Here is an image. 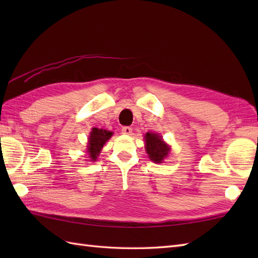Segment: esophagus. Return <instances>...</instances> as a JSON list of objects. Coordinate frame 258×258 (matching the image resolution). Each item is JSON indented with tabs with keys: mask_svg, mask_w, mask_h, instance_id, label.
I'll return each instance as SVG.
<instances>
[{
	"mask_svg": "<svg viewBox=\"0 0 258 258\" xmlns=\"http://www.w3.org/2000/svg\"><path fill=\"white\" fill-rule=\"evenodd\" d=\"M133 132V128L130 127V126H123L122 127V133L126 134V135H131Z\"/></svg>",
	"mask_w": 258,
	"mask_h": 258,
	"instance_id": "1",
	"label": "esophagus"
}]
</instances>
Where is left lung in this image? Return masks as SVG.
<instances>
[{
  "instance_id": "8db88e82",
  "label": "left lung",
  "mask_w": 258,
  "mask_h": 258,
  "mask_svg": "<svg viewBox=\"0 0 258 258\" xmlns=\"http://www.w3.org/2000/svg\"><path fill=\"white\" fill-rule=\"evenodd\" d=\"M146 152L151 160L154 163H162V161L168 155L169 147L162 140L161 135L154 133H146L145 135Z\"/></svg>"
}]
</instances>
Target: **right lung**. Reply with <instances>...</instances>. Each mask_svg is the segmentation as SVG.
Wrapping results in <instances>:
<instances>
[{
  "mask_svg": "<svg viewBox=\"0 0 258 258\" xmlns=\"http://www.w3.org/2000/svg\"><path fill=\"white\" fill-rule=\"evenodd\" d=\"M112 134V132L106 130L96 127L92 130L89 138V146H87V152H89V156L92 161H96V157L101 153L103 145L111 138Z\"/></svg>",
  "mask_w": 258,
  "mask_h": 258,
  "instance_id": "obj_1",
  "label": "right lung"
}]
</instances>
